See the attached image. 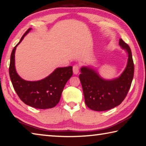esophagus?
Returning a JSON list of instances; mask_svg holds the SVG:
<instances>
[{
  "label": "esophagus",
  "mask_w": 146,
  "mask_h": 146,
  "mask_svg": "<svg viewBox=\"0 0 146 146\" xmlns=\"http://www.w3.org/2000/svg\"><path fill=\"white\" fill-rule=\"evenodd\" d=\"M79 72V66L78 65H75L73 66V73L74 74H78Z\"/></svg>",
  "instance_id": "obj_1"
}]
</instances>
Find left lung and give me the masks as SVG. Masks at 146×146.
<instances>
[{"mask_svg":"<svg viewBox=\"0 0 146 146\" xmlns=\"http://www.w3.org/2000/svg\"><path fill=\"white\" fill-rule=\"evenodd\" d=\"M119 45L128 54V62L121 75L112 79H105L90 67L82 66L79 74L85 104L90 109L104 111L119 106L130 88L134 74L131 49L121 39Z\"/></svg>","mask_w":146,"mask_h":146,"instance_id":"8db88e82","label":"left lung"}]
</instances>
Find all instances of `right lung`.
I'll return each mask as SVG.
<instances>
[{
    "label": "right lung",
    "mask_w": 146,
    "mask_h": 146,
    "mask_svg": "<svg viewBox=\"0 0 146 146\" xmlns=\"http://www.w3.org/2000/svg\"><path fill=\"white\" fill-rule=\"evenodd\" d=\"M32 30H27L11 54L9 76L14 89L23 102L36 109L53 108L59 102L65 84L72 76V67L56 68L44 79L30 81L22 79L16 72L15 68V51L16 47L24 37Z\"/></svg>",
    "instance_id": "right-lung-1"
}]
</instances>
